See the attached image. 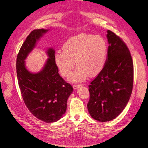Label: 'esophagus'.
<instances>
[{
  "instance_id": "obj_1",
  "label": "esophagus",
  "mask_w": 148,
  "mask_h": 148,
  "mask_svg": "<svg viewBox=\"0 0 148 148\" xmlns=\"http://www.w3.org/2000/svg\"><path fill=\"white\" fill-rule=\"evenodd\" d=\"M80 86H81V85H79V84H74V85H73V88L74 89H77L78 88H79L80 87Z\"/></svg>"
}]
</instances>
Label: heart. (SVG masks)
Instances as JSON below:
<instances>
[{"instance_id": "b5f03b06", "label": "heart", "mask_w": 148, "mask_h": 148, "mask_svg": "<svg viewBox=\"0 0 148 148\" xmlns=\"http://www.w3.org/2000/svg\"><path fill=\"white\" fill-rule=\"evenodd\" d=\"M63 51L56 53L55 60L60 74L70 77L71 82L84 80L89 76L95 77L101 72L106 63L108 47L106 40L99 35L80 33L66 40Z\"/></svg>"}]
</instances>
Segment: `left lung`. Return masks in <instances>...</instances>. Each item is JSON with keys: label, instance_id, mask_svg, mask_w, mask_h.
Returning <instances> with one entry per match:
<instances>
[{"label": "left lung", "instance_id": "1", "mask_svg": "<svg viewBox=\"0 0 148 148\" xmlns=\"http://www.w3.org/2000/svg\"><path fill=\"white\" fill-rule=\"evenodd\" d=\"M109 47L104 69L89 85L87 107L91 117L99 122L116 118L126 107L133 84V63L123 40L107 31Z\"/></svg>", "mask_w": 148, "mask_h": 148}]
</instances>
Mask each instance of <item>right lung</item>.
Listing matches in <instances>:
<instances>
[{"instance_id":"1","label":"right lung","mask_w":148,"mask_h":148,"mask_svg":"<svg viewBox=\"0 0 148 148\" xmlns=\"http://www.w3.org/2000/svg\"><path fill=\"white\" fill-rule=\"evenodd\" d=\"M47 31L34 29L26 38L17 55L16 74L21 96L28 110L35 117L51 123L59 120L65 113L67 99L73 89L59 74L52 49L47 51L49 58L41 71L32 73L26 69V58Z\"/></svg>"}]
</instances>
